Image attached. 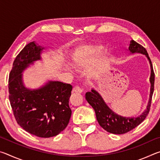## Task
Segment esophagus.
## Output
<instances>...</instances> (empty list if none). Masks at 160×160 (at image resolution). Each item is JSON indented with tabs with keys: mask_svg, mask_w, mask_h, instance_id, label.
<instances>
[{
	"mask_svg": "<svg viewBox=\"0 0 160 160\" xmlns=\"http://www.w3.org/2000/svg\"><path fill=\"white\" fill-rule=\"evenodd\" d=\"M74 92H78V93H82L83 92V89L82 88H80V87H78V86H76L75 87V88H73V90H72Z\"/></svg>",
	"mask_w": 160,
	"mask_h": 160,
	"instance_id": "34e87169",
	"label": "esophagus"
}]
</instances>
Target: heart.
I'll return each mask as SVG.
<instances>
[{
    "label": "heart",
    "instance_id": "1",
    "mask_svg": "<svg viewBox=\"0 0 160 160\" xmlns=\"http://www.w3.org/2000/svg\"><path fill=\"white\" fill-rule=\"evenodd\" d=\"M73 58L74 61L76 62H80L81 61H82L83 56H82V50L78 49L75 51L73 55Z\"/></svg>",
    "mask_w": 160,
    "mask_h": 160
}]
</instances>
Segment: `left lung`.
Returning <instances> with one entry per match:
<instances>
[{
	"label": "left lung",
	"instance_id": "1",
	"mask_svg": "<svg viewBox=\"0 0 160 160\" xmlns=\"http://www.w3.org/2000/svg\"><path fill=\"white\" fill-rule=\"evenodd\" d=\"M128 49L130 52L132 53H140L144 54L150 62L151 68V75L150 78L151 88L150 100H149L147 109L138 117H123V116L116 114L112 109H110L96 90H92L91 92H88L85 94V99L94 109L97 120L100 126L102 127L105 131L113 134L126 133L135 128V127L139 126L145 120L150 112L152 97L154 92L155 72H154L152 64V61L149 57L147 51L142 45L139 44L138 43L132 39L130 43Z\"/></svg>",
	"mask_w": 160,
	"mask_h": 160
}]
</instances>
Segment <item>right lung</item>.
I'll use <instances>...</instances> for the list:
<instances>
[{"mask_svg": "<svg viewBox=\"0 0 160 160\" xmlns=\"http://www.w3.org/2000/svg\"><path fill=\"white\" fill-rule=\"evenodd\" d=\"M43 49L32 42L16 56L9 74V100L15 120L22 128L37 137L50 138L60 133L69 123L72 86L50 81L42 88L32 90L23 85L22 72L41 59Z\"/></svg>", "mask_w": 160, "mask_h": 160, "instance_id": "obj_1", "label": "right lung"}]
</instances>
